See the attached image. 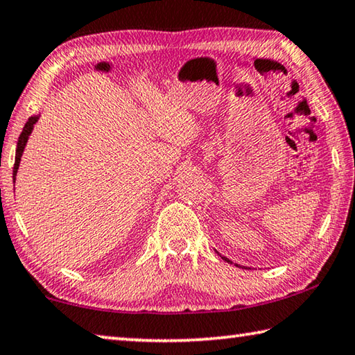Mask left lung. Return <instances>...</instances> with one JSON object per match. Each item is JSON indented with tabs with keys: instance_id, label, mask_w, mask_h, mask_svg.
Instances as JSON below:
<instances>
[{
	"instance_id": "left-lung-1",
	"label": "left lung",
	"mask_w": 355,
	"mask_h": 355,
	"mask_svg": "<svg viewBox=\"0 0 355 355\" xmlns=\"http://www.w3.org/2000/svg\"><path fill=\"white\" fill-rule=\"evenodd\" d=\"M223 259H225V260H227V259H226V257H223ZM227 262H229V260H227Z\"/></svg>"
}]
</instances>
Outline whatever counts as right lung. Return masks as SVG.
<instances>
[{
	"label": "right lung",
	"instance_id": "obj_1",
	"mask_svg": "<svg viewBox=\"0 0 355 355\" xmlns=\"http://www.w3.org/2000/svg\"><path fill=\"white\" fill-rule=\"evenodd\" d=\"M37 121V116L29 118L28 123L24 124V128L21 130L20 137H18V141H17V153H15V164H14V179H15V174L18 170V165H20V160H21V154H23V149L26 146V141H28V137L31 134V130H33L34 123ZM15 182V181H14Z\"/></svg>",
	"mask_w": 355,
	"mask_h": 355
}]
</instances>
